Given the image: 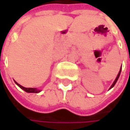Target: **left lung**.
Instances as JSON below:
<instances>
[{
    "label": "left lung",
    "instance_id": "1",
    "mask_svg": "<svg viewBox=\"0 0 130 130\" xmlns=\"http://www.w3.org/2000/svg\"><path fill=\"white\" fill-rule=\"evenodd\" d=\"M121 71H122V67H121V69H120V70H119V73H118L117 76V77H116V79H115V80H114V82L113 83V84L111 85V86L110 87V88H109V90L110 89H111L112 87H113V86L115 85V84L117 83V82L118 79H119V76H120V74H121Z\"/></svg>",
    "mask_w": 130,
    "mask_h": 130
}]
</instances>
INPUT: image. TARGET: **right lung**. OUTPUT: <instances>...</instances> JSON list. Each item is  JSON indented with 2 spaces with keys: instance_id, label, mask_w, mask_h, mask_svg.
<instances>
[{
  "instance_id": "obj_1",
  "label": "right lung",
  "mask_w": 130,
  "mask_h": 130,
  "mask_svg": "<svg viewBox=\"0 0 130 130\" xmlns=\"http://www.w3.org/2000/svg\"><path fill=\"white\" fill-rule=\"evenodd\" d=\"M15 82V83L19 87H20L21 89H22L23 90H24L25 92H32V93H38V92H40L41 90H38V89H37V88H32V87H29V88H27V87H23V86H22L21 85H19V83H17L16 81H14Z\"/></svg>"
}]
</instances>
